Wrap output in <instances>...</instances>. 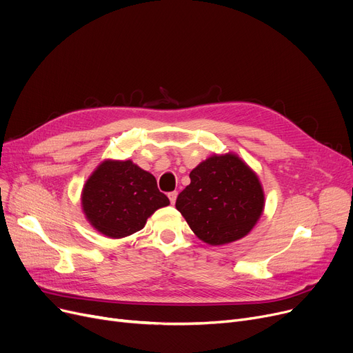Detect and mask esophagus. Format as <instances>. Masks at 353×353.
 I'll return each mask as SVG.
<instances>
[{"label": "esophagus", "mask_w": 353, "mask_h": 353, "mask_svg": "<svg viewBox=\"0 0 353 353\" xmlns=\"http://www.w3.org/2000/svg\"><path fill=\"white\" fill-rule=\"evenodd\" d=\"M169 199H170V203H172V205H174V203H176V199H177V192H172V193H169Z\"/></svg>", "instance_id": "1"}]
</instances>
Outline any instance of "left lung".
<instances>
[{"mask_svg": "<svg viewBox=\"0 0 353 353\" xmlns=\"http://www.w3.org/2000/svg\"><path fill=\"white\" fill-rule=\"evenodd\" d=\"M176 209L201 242L221 246L256 226L265 210V192L237 154H212L190 172V184L179 194Z\"/></svg>", "mask_w": 353, "mask_h": 353, "instance_id": "1", "label": "left lung"}]
</instances>
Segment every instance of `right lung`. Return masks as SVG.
<instances>
[{"mask_svg":"<svg viewBox=\"0 0 353 353\" xmlns=\"http://www.w3.org/2000/svg\"><path fill=\"white\" fill-rule=\"evenodd\" d=\"M170 205L156 177L132 160L101 161L81 192V209L101 234L121 239L141 230L157 209Z\"/></svg>","mask_w":353,"mask_h":353,"instance_id":"1","label":"right lung"}]
</instances>
